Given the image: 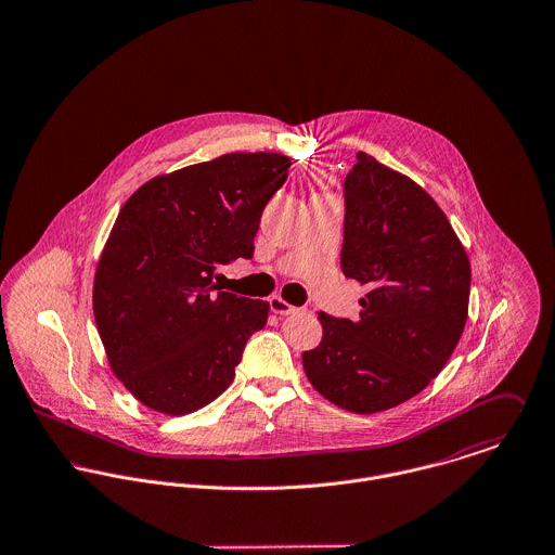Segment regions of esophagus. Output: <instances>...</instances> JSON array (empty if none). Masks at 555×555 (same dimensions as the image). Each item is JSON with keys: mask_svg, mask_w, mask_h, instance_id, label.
I'll use <instances>...</instances> for the list:
<instances>
[{"mask_svg": "<svg viewBox=\"0 0 555 555\" xmlns=\"http://www.w3.org/2000/svg\"><path fill=\"white\" fill-rule=\"evenodd\" d=\"M270 310H272V312H276V314H281V317H285V314L296 312L298 308L292 307L289 302H285V300H283V298H279V296H272V298H270Z\"/></svg>", "mask_w": 555, "mask_h": 555, "instance_id": "1", "label": "esophagus"}]
</instances>
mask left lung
Listing matches in <instances>:
<instances>
[{
    "mask_svg": "<svg viewBox=\"0 0 555 555\" xmlns=\"http://www.w3.org/2000/svg\"><path fill=\"white\" fill-rule=\"evenodd\" d=\"M340 268L369 294L356 321L319 312L323 338L302 356L308 380L351 413L393 409L426 389L460 343L468 255L422 186L358 153L345 179Z\"/></svg>",
    "mask_w": 555,
    "mask_h": 555,
    "instance_id": "obj_1",
    "label": "left lung"
}]
</instances>
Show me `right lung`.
I'll list each match as a JSON object with an SVG mask.
<instances>
[{
	"instance_id": "1",
	"label": "right lung",
	"mask_w": 555,
	"mask_h": 555,
	"mask_svg": "<svg viewBox=\"0 0 555 555\" xmlns=\"http://www.w3.org/2000/svg\"><path fill=\"white\" fill-rule=\"evenodd\" d=\"M292 159L228 153L140 186L102 250L93 314L111 369L144 406L193 413L234 380L270 305L212 283L253 257V238Z\"/></svg>"
}]
</instances>
